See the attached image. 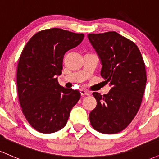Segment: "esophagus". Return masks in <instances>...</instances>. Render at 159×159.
<instances>
[{
    "mask_svg": "<svg viewBox=\"0 0 159 159\" xmlns=\"http://www.w3.org/2000/svg\"><path fill=\"white\" fill-rule=\"evenodd\" d=\"M80 93H81V95L82 96H90V92H89V91L85 90H80Z\"/></svg>",
    "mask_w": 159,
    "mask_h": 159,
    "instance_id": "1",
    "label": "esophagus"
}]
</instances>
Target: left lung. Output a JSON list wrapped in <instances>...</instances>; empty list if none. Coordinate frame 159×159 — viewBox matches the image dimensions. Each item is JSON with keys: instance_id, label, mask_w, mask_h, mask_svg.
<instances>
[{"instance_id": "8db88e82", "label": "left lung", "mask_w": 159, "mask_h": 159, "mask_svg": "<svg viewBox=\"0 0 159 159\" xmlns=\"http://www.w3.org/2000/svg\"><path fill=\"white\" fill-rule=\"evenodd\" d=\"M87 36L101 60V76L112 86L107 94L93 93L97 105L89 116L91 125L103 134L118 133L140 108L147 82L145 63L135 43L118 33Z\"/></svg>"}]
</instances>
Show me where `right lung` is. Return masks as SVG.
<instances>
[{
    "mask_svg": "<svg viewBox=\"0 0 159 159\" xmlns=\"http://www.w3.org/2000/svg\"><path fill=\"white\" fill-rule=\"evenodd\" d=\"M84 36L61 28L46 29L34 34L21 52L17 67L19 103L37 132L48 134L63 129L80 99L79 91L61 87L57 76L65 53L79 45Z\"/></svg>",
    "mask_w": 159,
    "mask_h": 159,
    "instance_id": "obj_1",
    "label": "right lung"
}]
</instances>
